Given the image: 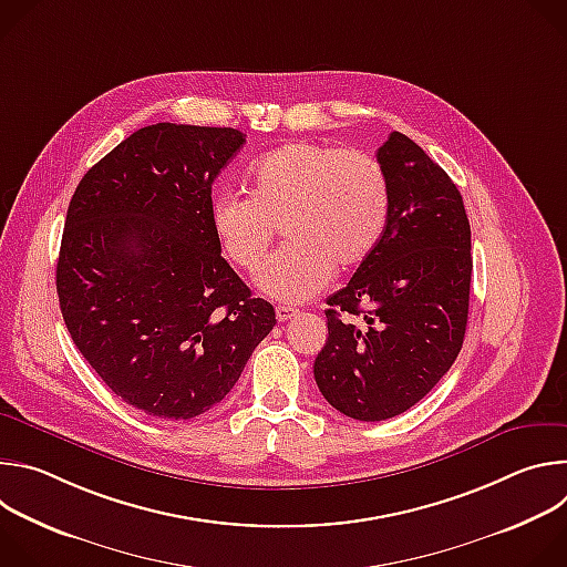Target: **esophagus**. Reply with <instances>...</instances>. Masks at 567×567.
<instances>
[{"label": "esophagus", "mask_w": 567, "mask_h": 567, "mask_svg": "<svg viewBox=\"0 0 567 567\" xmlns=\"http://www.w3.org/2000/svg\"><path fill=\"white\" fill-rule=\"evenodd\" d=\"M296 313H298V309H296V307H289V305H278V307H276V316H278V320H280V322H285V320L293 318Z\"/></svg>", "instance_id": "obj_1"}]
</instances>
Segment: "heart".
Returning a JSON list of instances; mask_svg holds the SVG:
<instances>
[{
	"label": "heart",
	"instance_id": "heart-1",
	"mask_svg": "<svg viewBox=\"0 0 567 567\" xmlns=\"http://www.w3.org/2000/svg\"><path fill=\"white\" fill-rule=\"evenodd\" d=\"M247 197L217 195L210 226L226 260L256 271L280 226L287 245L258 274L265 293L307 300L334 274L359 267L377 247L390 213L383 168L359 150L291 141L258 158Z\"/></svg>",
	"mask_w": 567,
	"mask_h": 567
}]
</instances>
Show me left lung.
Segmentation results:
<instances>
[{
	"label": "left lung",
	"instance_id": "8db88e82",
	"mask_svg": "<svg viewBox=\"0 0 567 567\" xmlns=\"http://www.w3.org/2000/svg\"><path fill=\"white\" fill-rule=\"evenodd\" d=\"M377 161L390 188L385 228L348 287L328 298L330 337L313 361L322 396L359 422L406 413L449 372L466 332L473 269L451 177L401 132Z\"/></svg>",
	"mask_w": 567,
	"mask_h": 567
}]
</instances>
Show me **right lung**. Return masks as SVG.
Masks as SVG:
<instances>
[{
	"label": "right lung",
	"instance_id": "right-lung-1",
	"mask_svg": "<svg viewBox=\"0 0 567 567\" xmlns=\"http://www.w3.org/2000/svg\"><path fill=\"white\" fill-rule=\"evenodd\" d=\"M241 143L233 127H141L87 171L66 210L64 326L105 385L152 417L210 411L276 326L210 226V186Z\"/></svg>",
	"mask_w": 567,
	"mask_h": 567
}]
</instances>
